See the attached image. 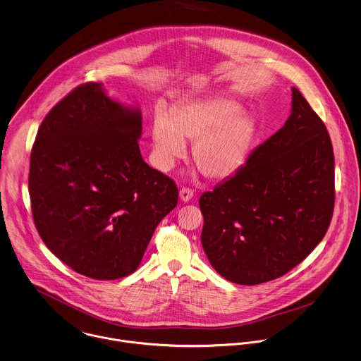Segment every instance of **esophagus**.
Wrapping results in <instances>:
<instances>
[{
  "instance_id": "obj_1",
  "label": "esophagus",
  "mask_w": 361,
  "mask_h": 361,
  "mask_svg": "<svg viewBox=\"0 0 361 361\" xmlns=\"http://www.w3.org/2000/svg\"><path fill=\"white\" fill-rule=\"evenodd\" d=\"M192 197H194V190H191V188H188V187H183V188L180 190V198H181V201L188 202Z\"/></svg>"
}]
</instances>
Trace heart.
<instances>
[{"label": "heart", "mask_w": 361, "mask_h": 361, "mask_svg": "<svg viewBox=\"0 0 361 361\" xmlns=\"http://www.w3.org/2000/svg\"><path fill=\"white\" fill-rule=\"evenodd\" d=\"M238 111L237 103L216 99L181 107L170 118L156 116L150 128L154 164L170 170L185 156V141H191L194 163L205 177L233 176L244 164L255 135L254 121L235 116Z\"/></svg>", "instance_id": "heart-1"}]
</instances>
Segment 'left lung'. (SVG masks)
<instances>
[{
	"label": "left lung",
	"instance_id": "8db88e82",
	"mask_svg": "<svg viewBox=\"0 0 361 361\" xmlns=\"http://www.w3.org/2000/svg\"><path fill=\"white\" fill-rule=\"evenodd\" d=\"M335 207V157L324 121L291 89L285 126L234 176L204 192L201 241L224 279L259 285L286 275L324 238Z\"/></svg>",
	"mask_w": 361,
	"mask_h": 361
}]
</instances>
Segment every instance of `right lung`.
Instances as JSON below:
<instances>
[{"instance_id": "obj_1", "label": "right lung", "mask_w": 361, "mask_h": 361, "mask_svg": "<svg viewBox=\"0 0 361 361\" xmlns=\"http://www.w3.org/2000/svg\"><path fill=\"white\" fill-rule=\"evenodd\" d=\"M140 110L86 82L42 121L32 146L29 195L47 248L75 272L114 281L137 271L176 183L141 156Z\"/></svg>"}]
</instances>
